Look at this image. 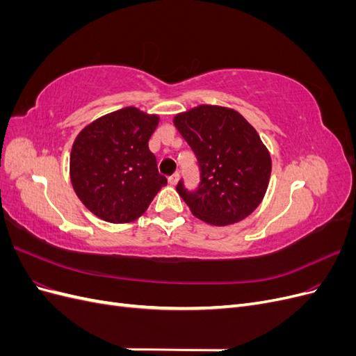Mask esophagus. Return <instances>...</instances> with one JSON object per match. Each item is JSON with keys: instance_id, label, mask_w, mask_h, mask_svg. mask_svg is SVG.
Returning <instances> with one entry per match:
<instances>
[{"instance_id": "1", "label": "esophagus", "mask_w": 356, "mask_h": 356, "mask_svg": "<svg viewBox=\"0 0 356 356\" xmlns=\"http://www.w3.org/2000/svg\"><path fill=\"white\" fill-rule=\"evenodd\" d=\"M178 179H179V175H178V174H174V175H170V177L168 178V182H169L170 186H177Z\"/></svg>"}]
</instances>
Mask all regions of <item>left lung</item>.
I'll list each match as a JSON object with an SVG mask.
<instances>
[{"label": "left lung", "instance_id": "1", "mask_svg": "<svg viewBox=\"0 0 356 356\" xmlns=\"http://www.w3.org/2000/svg\"><path fill=\"white\" fill-rule=\"evenodd\" d=\"M174 124L200 172L196 190L182 179L177 184L193 215L212 225L246 218L260 204L272 172L270 154L255 129L238 111L217 105L177 114Z\"/></svg>", "mask_w": 356, "mask_h": 356}]
</instances>
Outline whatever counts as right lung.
Segmentation results:
<instances>
[{
  "mask_svg": "<svg viewBox=\"0 0 356 356\" xmlns=\"http://www.w3.org/2000/svg\"><path fill=\"white\" fill-rule=\"evenodd\" d=\"M157 124V115L126 106L86 126L75 138L71 182L96 217L108 222L134 221L168 182L148 148Z\"/></svg>",
  "mask_w": 356,
  "mask_h": 356,
  "instance_id": "right-lung-1",
  "label": "right lung"
}]
</instances>
